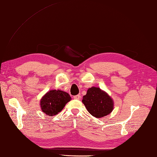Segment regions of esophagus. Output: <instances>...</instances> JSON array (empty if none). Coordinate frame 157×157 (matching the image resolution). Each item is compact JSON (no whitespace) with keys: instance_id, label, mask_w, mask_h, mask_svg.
Returning <instances> with one entry per match:
<instances>
[{"instance_id":"obj_1","label":"esophagus","mask_w":157,"mask_h":157,"mask_svg":"<svg viewBox=\"0 0 157 157\" xmlns=\"http://www.w3.org/2000/svg\"><path fill=\"white\" fill-rule=\"evenodd\" d=\"M73 98L75 100H79L80 98V95H76L73 96Z\"/></svg>"}]
</instances>
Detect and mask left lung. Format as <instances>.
Returning a JSON list of instances; mask_svg holds the SVG:
<instances>
[{
  "instance_id": "obj_1",
  "label": "left lung",
  "mask_w": 157,
  "mask_h": 157,
  "mask_svg": "<svg viewBox=\"0 0 157 157\" xmlns=\"http://www.w3.org/2000/svg\"><path fill=\"white\" fill-rule=\"evenodd\" d=\"M82 101L88 112L97 118L108 115L113 109L112 98L98 87L93 86L88 88Z\"/></svg>"
}]
</instances>
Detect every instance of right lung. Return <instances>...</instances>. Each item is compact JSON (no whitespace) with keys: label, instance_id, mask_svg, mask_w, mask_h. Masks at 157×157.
<instances>
[{"label":"right lung","instance_id":"1","mask_svg":"<svg viewBox=\"0 0 157 157\" xmlns=\"http://www.w3.org/2000/svg\"><path fill=\"white\" fill-rule=\"evenodd\" d=\"M71 100L70 95L60 90H52L48 92L40 100L42 112L46 115L53 116L56 115Z\"/></svg>","mask_w":157,"mask_h":157}]
</instances>
